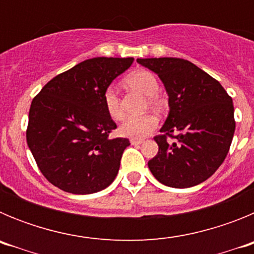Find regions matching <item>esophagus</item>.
Instances as JSON below:
<instances>
[{"mask_svg": "<svg viewBox=\"0 0 254 254\" xmlns=\"http://www.w3.org/2000/svg\"><path fill=\"white\" fill-rule=\"evenodd\" d=\"M129 142L132 143V145H141V143L143 142L142 140H138V138H131V140H129Z\"/></svg>", "mask_w": 254, "mask_h": 254, "instance_id": "esophagus-1", "label": "esophagus"}]
</instances>
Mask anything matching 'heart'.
<instances>
[{
	"label": "heart",
	"mask_w": 254,
	"mask_h": 254,
	"mask_svg": "<svg viewBox=\"0 0 254 254\" xmlns=\"http://www.w3.org/2000/svg\"><path fill=\"white\" fill-rule=\"evenodd\" d=\"M126 84L134 90L147 96V103L154 109H161L163 99L158 95L159 81L156 76L147 69H138L126 77ZM103 102L112 120L120 121L123 118V109L120 95L113 86H108L103 94ZM158 118L152 114L138 117H127L120 126V133L125 137L142 138L151 133L158 127Z\"/></svg>",
	"instance_id": "obj_1"
}]
</instances>
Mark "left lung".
Wrapping results in <instances>:
<instances>
[{
  "label": "left lung",
  "instance_id": "left-lung-1",
  "mask_svg": "<svg viewBox=\"0 0 254 254\" xmlns=\"http://www.w3.org/2000/svg\"><path fill=\"white\" fill-rule=\"evenodd\" d=\"M158 73L169 95V116L155 136L159 151L152 176L174 188L210 178L228 155L235 131L233 100L217 80L182 58H138ZM172 138L173 143H168Z\"/></svg>",
  "mask_w": 254,
  "mask_h": 254
}]
</instances>
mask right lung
<instances>
[{"label":"right lung","mask_w":254,"mask_h":254,"mask_svg":"<svg viewBox=\"0 0 254 254\" xmlns=\"http://www.w3.org/2000/svg\"><path fill=\"white\" fill-rule=\"evenodd\" d=\"M133 58L86 60L47 82L29 111L26 141L47 181L64 192L90 194L111 185L128 138L117 128L103 94Z\"/></svg>","instance_id":"add662e5"}]
</instances>
